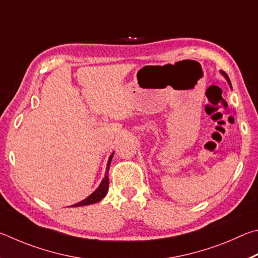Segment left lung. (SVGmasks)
<instances>
[{"instance_id":"left-lung-1","label":"left lung","mask_w":258,"mask_h":258,"mask_svg":"<svg viewBox=\"0 0 258 258\" xmlns=\"http://www.w3.org/2000/svg\"><path fill=\"white\" fill-rule=\"evenodd\" d=\"M222 74H223V76H224V77H225V78H227V80H228V83H229V84H230V80H229V78H228V76H227V75H225V74H224V72H223V71H222ZM230 86H231V84H230Z\"/></svg>"}]
</instances>
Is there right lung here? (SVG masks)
Listing matches in <instances>:
<instances>
[{
	"label": "right lung",
	"mask_w": 258,
	"mask_h": 258,
	"mask_svg": "<svg viewBox=\"0 0 258 258\" xmlns=\"http://www.w3.org/2000/svg\"><path fill=\"white\" fill-rule=\"evenodd\" d=\"M112 156H113V153L112 155L110 156V159H108L107 162V166H106V172H105V177L103 178L101 184H99V187L95 190L92 195L88 196L86 200L81 201L80 203H77V204L74 205V207L77 206H85V205H90V204H95V203H97L102 200V198L105 197V195L107 194L108 190V169H110V164H111V161H112Z\"/></svg>",
	"instance_id": "add662e5"
}]
</instances>
